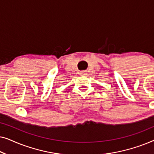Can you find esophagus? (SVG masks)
<instances>
[{"label": "esophagus", "mask_w": 154, "mask_h": 154, "mask_svg": "<svg viewBox=\"0 0 154 154\" xmlns=\"http://www.w3.org/2000/svg\"><path fill=\"white\" fill-rule=\"evenodd\" d=\"M80 75H85L86 72H85V71H81V72H80Z\"/></svg>", "instance_id": "esophagus-1"}]
</instances>
